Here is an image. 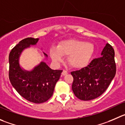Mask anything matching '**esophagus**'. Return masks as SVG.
<instances>
[{"label": "esophagus", "instance_id": "34e87169", "mask_svg": "<svg viewBox=\"0 0 125 125\" xmlns=\"http://www.w3.org/2000/svg\"><path fill=\"white\" fill-rule=\"evenodd\" d=\"M67 73H68V72H67L66 70H63V71H62V75H66Z\"/></svg>", "mask_w": 125, "mask_h": 125}]
</instances>
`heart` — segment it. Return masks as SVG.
Masks as SVG:
<instances>
[{
  "mask_svg": "<svg viewBox=\"0 0 125 125\" xmlns=\"http://www.w3.org/2000/svg\"><path fill=\"white\" fill-rule=\"evenodd\" d=\"M94 52L93 44L77 39L63 40L50 50L51 58L56 63L67 56L69 65L75 68H82L90 62Z\"/></svg>",
  "mask_w": 125,
  "mask_h": 125,
  "instance_id": "b5f03b06",
  "label": "heart"
}]
</instances>
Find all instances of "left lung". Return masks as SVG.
I'll list each match as a JSON object with an SVG mask.
<instances>
[{"label":"left lung","mask_w":125,"mask_h":125,"mask_svg":"<svg viewBox=\"0 0 125 125\" xmlns=\"http://www.w3.org/2000/svg\"><path fill=\"white\" fill-rule=\"evenodd\" d=\"M102 56L91 61L86 67L71 72L73 81L72 89L78 99L90 101L103 94L116 73L115 52L107 43Z\"/></svg>","instance_id":"left-lung-1"}]
</instances>
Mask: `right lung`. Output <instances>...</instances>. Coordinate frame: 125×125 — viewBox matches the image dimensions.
<instances>
[{
	"label": "right lung",
	"instance_id": "add662e5",
	"mask_svg": "<svg viewBox=\"0 0 125 125\" xmlns=\"http://www.w3.org/2000/svg\"><path fill=\"white\" fill-rule=\"evenodd\" d=\"M39 39L26 38L19 42L9 54V79L12 86L26 100L39 104L45 103L53 94L54 86L61 77L62 70H52L41 62L32 71H23L19 58L24 49L34 45ZM45 56L47 54L44 53Z\"/></svg>",
	"mask_w": 125,
	"mask_h": 125
}]
</instances>
